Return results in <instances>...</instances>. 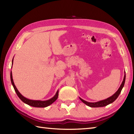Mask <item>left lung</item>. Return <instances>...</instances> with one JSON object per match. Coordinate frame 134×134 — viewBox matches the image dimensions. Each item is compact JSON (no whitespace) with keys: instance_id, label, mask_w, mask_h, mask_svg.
Instances as JSON below:
<instances>
[{"instance_id":"left-lung-1","label":"left lung","mask_w":134,"mask_h":134,"mask_svg":"<svg viewBox=\"0 0 134 134\" xmlns=\"http://www.w3.org/2000/svg\"><path fill=\"white\" fill-rule=\"evenodd\" d=\"M125 80H126V74H125L124 76V79H123V81L122 82V83L120 85V87L119 88L118 90L114 94H113L112 96L106 99H104V100H102L100 101H98V102H87L86 101L83 100V99H82V98H80L81 100L83 102L84 104H85L86 105H87V106L90 107H92V108H97V107H105V106H107L108 104L112 103L113 101H115L116 98L118 97V96L120 94V93H121V91L123 89V87L124 85V83H125Z\"/></svg>"}]
</instances>
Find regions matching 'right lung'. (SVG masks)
<instances>
[{
	"instance_id": "right-lung-1",
	"label": "right lung",
	"mask_w": 134,
	"mask_h": 134,
	"mask_svg": "<svg viewBox=\"0 0 134 134\" xmlns=\"http://www.w3.org/2000/svg\"><path fill=\"white\" fill-rule=\"evenodd\" d=\"M10 78H11V83L13 85L14 89L15 90L17 96H18V97L24 102H25V104L29 105L30 106H32L33 107H37V108L47 107L48 106H49V105H50L51 104H52L53 102H55L58 97L59 91H58V92H56L55 96H54L53 98H51L50 99H49V100H47V101H37V100L35 101V100H31V99H27L26 98L24 97L18 92V90H17L16 87H15V85H14V81L13 79V76H12V72H11V71L10 73Z\"/></svg>"
}]
</instances>
